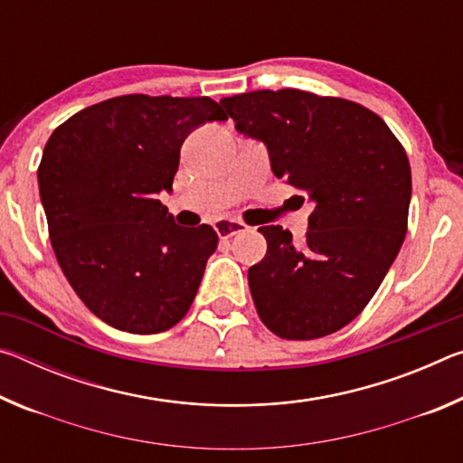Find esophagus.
I'll return each mask as SVG.
<instances>
[{"mask_svg": "<svg viewBox=\"0 0 463 463\" xmlns=\"http://www.w3.org/2000/svg\"><path fill=\"white\" fill-rule=\"evenodd\" d=\"M214 231L218 232L221 239H231L234 234H241L247 231V224H242L239 221H232V218H218L214 222Z\"/></svg>", "mask_w": 463, "mask_h": 463, "instance_id": "esophagus-1", "label": "esophagus"}]
</instances>
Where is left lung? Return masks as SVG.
Masks as SVG:
<instances>
[{
	"label": "left lung",
	"mask_w": 463,
	"mask_h": 463,
	"mask_svg": "<svg viewBox=\"0 0 463 463\" xmlns=\"http://www.w3.org/2000/svg\"><path fill=\"white\" fill-rule=\"evenodd\" d=\"M221 104L234 128L268 146L273 175L315 203L300 245L281 226L260 229L268 253L249 268L257 315L281 339L339 331L367 307L402 247L409 156L378 114L343 98L261 90Z\"/></svg>",
	"instance_id": "1"
}]
</instances>
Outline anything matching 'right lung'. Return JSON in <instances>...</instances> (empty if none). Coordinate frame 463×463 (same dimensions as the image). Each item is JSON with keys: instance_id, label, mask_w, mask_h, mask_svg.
Listing matches in <instances>:
<instances>
[{"instance_id": "right-lung-1", "label": "right lung", "mask_w": 463, "mask_h": 463, "mask_svg": "<svg viewBox=\"0 0 463 463\" xmlns=\"http://www.w3.org/2000/svg\"><path fill=\"white\" fill-rule=\"evenodd\" d=\"M229 120L210 98L120 96L52 132L38 167L51 245L85 307L109 326L163 333L190 310L218 245L210 224H175L171 192L192 130Z\"/></svg>"}]
</instances>
